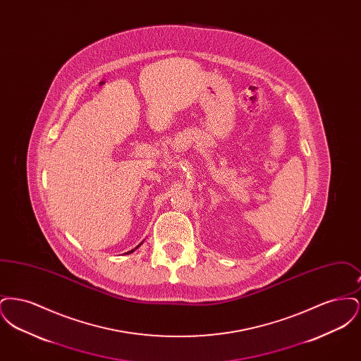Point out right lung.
<instances>
[{
	"label": "right lung",
	"mask_w": 361,
	"mask_h": 361,
	"mask_svg": "<svg viewBox=\"0 0 361 361\" xmlns=\"http://www.w3.org/2000/svg\"><path fill=\"white\" fill-rule=\"evenodd\" d=\"M142 243H143V240H142V242H140V243H139V245H137V247H135V249H133V250H130V252H127V253H128V255H130V253H133V252H135V250H137V247H139V246H140V245H142Z\"/></svg>",
	"instance_id": "1"
}]
</instances>
